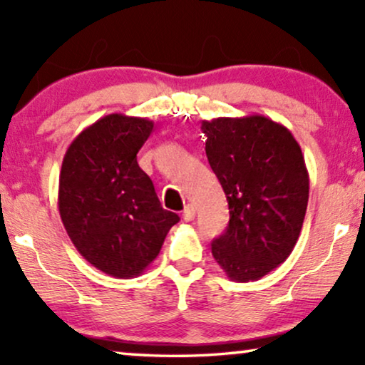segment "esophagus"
<instances>
[{"mask_svg":"<svg viewBox=\"0 0 365 365\" xmlns=\"http://www.w3.org/2000/svg\"><path fill=\"white\" fill-rule=\"evenodd\" d=\"M194 217H196V209H194V206H191V204H187L182 211V219L186 222H189V221H194Z\"/></svg>","mask_w":365,"mask_h":365,"instance_id":"obj_1","label":"esophagus"}]
</instances>
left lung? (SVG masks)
I'll use <instances>...</instances> for the list:
<instances>
[{"instance_id": "8db88e82", "label": "left lung", "mask_w": 365, "mask_h": 365, "mask_svg": "<svg viewBox=\"0 0 365 365\" xmlns=\"http://www.w3.org/2000/svg\"><path fill=\"white\" fill-rule=\"evenodd\" d=\"M201 129L229 204L227 229L212 241V256L231 281H257L286 261L301 234L309 201L301 146L262 114L216 118Z\"/></svg>"}]
</instances>
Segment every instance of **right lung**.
I'll use <instances>...</instances> for the list:
<instances>
[{
	"instance_id": "right-lung-1",
	"label": "right lung",
	"mask_w": 365,
	"mask_h": 365,
	"mask_svg": "<svg viewBox=\"0 0 365 365\" xmlns=\"http://www.w3.org/2000/svg\"><path fill=\"white\" fill-rule=\"evenodd\" d=\"M153 128L146 118L108 114L74 138L59 173L58 207L69 239L116 279L143 274L179 221L163 209L136 159Z\"/></svg>"
}]
</instances>
